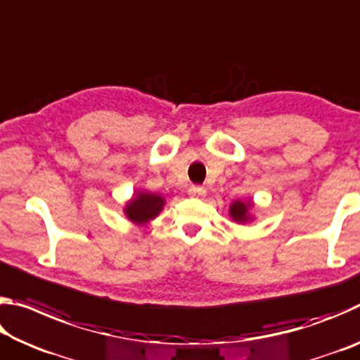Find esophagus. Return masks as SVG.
Returning <instances> with one entry per match:
<instances>
[{
    "label": "esophagus",
    "instance_id": "esophagus-1",
    "mask_svg": "<svg viewBox=\"0 0 360 360\" xmlns=\"http://www.w3.org/2000/svg\"><path fill=\"white\" fill-rule=\"evenodd\" d=\"M205 193H206V191L200 186H192L191 188H188V195L195 198H202V197H205Z\"/></svg>",
    "mask_w": 360,
    "mask_h": 360
}]
</instances>
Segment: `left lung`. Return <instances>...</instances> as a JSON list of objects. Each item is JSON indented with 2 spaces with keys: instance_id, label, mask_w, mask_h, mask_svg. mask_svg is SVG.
Instances as JSON below:
<instances>
[{
  "instance_id": "obj_1",
  "label": "left lung",
  "mask_w": 360,
  "mask_h": 360,
  "mask_svg": "<svg viewBox=\"0 0 360 360\" xmlns=\"http://www.w3.org/2000/svg\"><path fill=\"white\" fill-rule=\"evenodd\" d=\"M254 203L252 202H243V200H235L233 203L230 205L229 214L231 217V221L236 224H246L251 222L254 216L251 214Z\"/></svg>"
}]
</instances>
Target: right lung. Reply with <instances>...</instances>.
Wrapping results in <instances>:
<instances>
[{
    "label": "right lung",
    "instance_id": "add662e5",
    "mask_svg": "<svg viewBox=\"0 0 360 360\" xmlns=\"http://www.w3.org/2000/svg\"><path fill=\"white\" fill-rule=\"evenodd\" d=\"M165 206V198L152 192H136L127 202L124 212L130 222L136 225H146L160 214Z\"/></svg>",
    "mask_w": 360,
    "mask_h": 360
}]
</instances>
